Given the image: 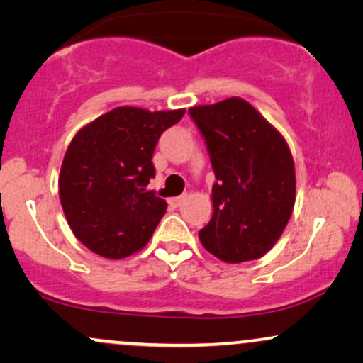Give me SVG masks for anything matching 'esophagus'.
I'll list each match as a JSON object with an SVG mask.
<instances>
[{"mask_svg":"<svg viewBox=\"0 0 363 363\" xmlns=\"http://www.w3.org/2000/svg\"><path fill=\"white\" fill-rule=\"evenodd\" d=\"M182 201H184V196H177V198H170V206H174V208H177V206H181L182 205Z\"/></svg>","mask_w":363,"mask_h":363,"instance_id":"34e87169","label":"esophagus"}]
</instances>
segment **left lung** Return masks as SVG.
Segmentation results:
<instances>
[{
    "instance_id": "obj_1",
    "label": "left lung",
    "mask_w": 363,
    "mask_h": 363,
    "mask_svg": "<svg viewBox=\"0 0 363 363\" xmlns=\"http://www.w3.org/2000/svg\"><path fill=\"white\" fill-rule=\"evenodd\" d=\"M216 182L213 215L199 230L208 252L225 262L259 259L280 239L295 205L294 157L281 133L240 97L194 106Z\"/></svg>"
}]
</instances>
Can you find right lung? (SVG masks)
Wrapping results in <instances>:
<instances>
[{
  "label": "right lung",
  "mask_w": 363,
  "mask_h": 363,
  "mask_svg": "<svg viewBox=\"0 0 363 363\" xmlns=\"http://www.w3.org/2000/svg\"><path fill=\"white\" fill-rule=\"evenodd\" d=\"M186 109L121 106L85 124L66 150L60 199L69 228L91 252L123 259L148 244L167 201L148 191L153 152Z\"/></svg>",
  "instance_id": "right-lung-1"
}]
</instances>
